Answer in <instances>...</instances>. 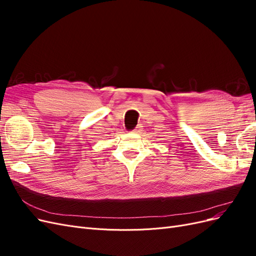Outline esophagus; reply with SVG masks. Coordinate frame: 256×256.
Returning a JSON list of instances; mask_svg holds the SVG:
<instances>
[{
    "label": "esophagus",
    "instance_id": "1",
    "mask_svg": "<svg viewBox=\"0 0 256 256\" xmlns=\"http://www.w3.org/2000/svg\"><path fill=\"white\" fill-rule=\"evenodd\" d=\"M142 130H143V129H142V127H141V126H138V127H136V128L134 130V134H141V132H142Z\"/></svg>",
    "mask_w": 256,
    "mask_h": 256
}]
</instances>
